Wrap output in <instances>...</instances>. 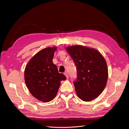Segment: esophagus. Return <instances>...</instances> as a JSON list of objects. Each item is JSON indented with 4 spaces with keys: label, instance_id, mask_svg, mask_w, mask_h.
<instances>
[{
    "label": "esophagus",
    "instance_id": "obj_1",
    "mask_svg": "<svg viewBox=\"0 0 129 129\" xmlns=\"http://www.w3.org/2000/svg\"><path fill=\"white\" fill-rule=\"evenodd\" d=\"M64 74L65 75V76H66V77H67V79H68V73L67 72H65L64 73Z\"/></svg>",
    "mask_w": 129,
    "mask_h": 129
}]
</instances>
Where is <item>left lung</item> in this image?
I'll return each mask as SVG.
<instances>
[{
	"label": "left lung",
	"mask_w": 129,
	"mask_h": 129,
	"mask_svg": "<svg viewBox=\"0 0 129 129\" xmlns=\"http://www.w3.org/2000/svg\"><path fill=\"white\" fill-rule=\"evenodd\" d=\"M77 69V79L73 83L77 95L90 101L101 94L107 84L108 71L104 58L97 50L79 45L67 48Z\"/></svg>",
	"instance_id": "left-lung-1"
}]
</instances>
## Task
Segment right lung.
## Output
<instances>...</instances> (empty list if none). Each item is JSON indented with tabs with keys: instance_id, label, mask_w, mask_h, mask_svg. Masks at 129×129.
<instances>
[{
	"instance_id": "add662e5",
	"label": "right lung",
	"mask_w": 129,
	"mask_h": 129,
	"mask_svg": "<svg viewBox=\"0 0 129 129\" xmlns=\"http://www.w3.org/2000/svg\"><path fill=\"white\" fill-rule=\"evenodd\" d=\"M56 47H48L37 53L25 70V81L32 95L39 100L48 102L54 99L66 77L59 73L53 58Z\"/></svg>"
}]
</instances>
